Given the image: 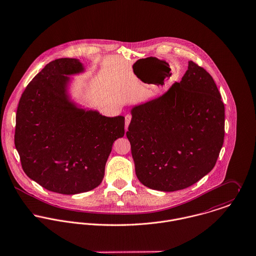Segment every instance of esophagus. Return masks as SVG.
<instances>
[{"instance_id": "obj_1", "label": "esophagus", "mask_w": 256, "mask_h": 256, "mask_svg": "<svg viewBox=\"0 0 256 256\" xmlns=\"http://www.w3.org/2000/svg\"><path fill=\"white\" fill-rule=\"evenodd\" d=\"M130 120H132V116H130V114H126V116H124V124H126V130H128V124H130Z\"/></svg>"}]
</instances>
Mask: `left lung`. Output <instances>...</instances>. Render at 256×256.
<instances>
[{"instance_id": "1", "label": "left lung", "mask_w": 256, "mask_h": 256, "mask_svg": "<svg viewBox=\"0 0 256 256\" xmlns=\"http://www.w3.org/2000/svg\"><path fill=\"white\" fill-rule=\"evenodd\" d=\"M126 132L142 184L176 192L198 182L217 162L225 136V106L213 78L190 60L180 82L138 106Z\"/></svg>"}]
</instances>
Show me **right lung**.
<instances>
[{"label": "right lung", "instance_id": "obj_1", "mask_svg": "<svg viewBox=\"0 0 256 256\" xmlns=\"http://www.w3.org/2000/svg\"><path fill=\"white\" fill-rule=\"evenodd\" d=\"M82 70L76 58L50 62L24 89L18 102L14 145L22 167L44 188L76 194L97 188L124 118L80 110L64 93V74Z\"/></svg>", "mask_w": 256, "mask_h": 256}]
</instances>
